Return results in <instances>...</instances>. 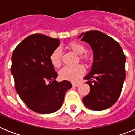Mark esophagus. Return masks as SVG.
I'll return each mask as SVG.
<instances>
[{"mask_svg": "<svg viewBox=\"0 0 135 135\" xmlns=\"http://www.w3.org/2000/svg\"><path fill=\"white\" fill-rule=\"evenodd\" d=\"M71 84H72V86H78L80 85V82H71Z\"/></svg>", "mask_w": 135, "mask_h": 135, "instance_id": "esophagus-1", "label": "esophagus"}]
</instances>
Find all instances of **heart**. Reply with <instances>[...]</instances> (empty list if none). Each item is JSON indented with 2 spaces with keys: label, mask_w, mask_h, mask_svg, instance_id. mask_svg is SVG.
Instances as JSON below:
<instances>
[{
  "label": "heart",
  "mask_w": 135,
  "mask_h": 135,
  "mask_svg": "<svg viewBox=\"0 0 135 135\" xmlns=\"http://www.w3.org/2000/svg\"><path fill=\"white\" fill-rule=\"evenodd\" d=\"M69 50L75 54L78 55L80 61L86 66H89L92 62V57L89 53H85L86 47L84 45L78 41H71L68 45ZM50 61L53 66L58 68L61 65L62 53L59 49H56L50 55ZM84 74V68L81 65L73 67L66 66L59 71V76L63 80H75Z\"/></svg>",
  "instance_id": "b5f03b06"
}]
</instances>
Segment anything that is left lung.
Wrapping results in <instances>:
<instances>
[{"label": "left lung", "instance_id": "8db88e82", "mask_svg": "<svg viewBox=\"0 0 135 135\" xmlns=\"http://www.w3.org/2000/svg\"><path fill=\"white\" fill-rule=\"evenodd\" d=\"M81 36L94 54L91 71L84 78L88 80L90 92L82 101L89 109L104 110L113 105L121 94L126 77V56L118 42L100 31H88Z\"/></svg>", "mask_w": 135, "mask_h": 135}]
</instances>
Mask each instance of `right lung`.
Here are the masks:
<instances>
[{"label":"right lung","mask_w":135,"mask_h":135,"mask_svg":"<svg viewBox=\"0 0 135 135\" xmlns=\"http://www.w3.org/2000/svg\"><path fill=\"white\" fill-rule=\"evenodd\" d=\"M60 40L40 34L30 35L20 42L12 55L11 71L17 93L31 110L46 114L61 107L71 82H57V73L50 55Z\"/></svg>","instance_id":"right-lung-1"}]
</instances>
